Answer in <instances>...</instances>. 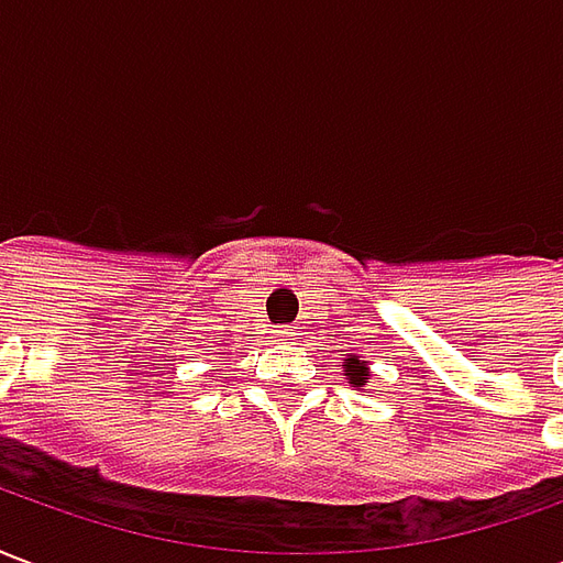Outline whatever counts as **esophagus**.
<instances>
[{
  "label": "esophagus",
  "instance_id": "1",
  "mask_svg": "<svg viewBox=\"0 0 563 563\" xmlns=\"http://www.w3.org/2000/svg\"><path fill=\"white\" fill-rule=\"evenodd\" d=\"M277 338H280V341H292L295 338V325H277Z\"/></svg>",
  "mask_w": 563,
  "mask_h": 563
}]
</instances>
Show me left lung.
I'll return each mask as SVG.
<instances>
[{"mask_svg": "<svg viewBox=\"0 0 563 563\" xmlns=\"http://www.w3.org/2000/svg\"><path fill=\"white\" fill-rule=\"evenodd\" d=\"M346 371H350L346 377L353 379V386H365V383H367V367L362 365L358 358H346Z\"/></svg>", "mask_w": 563, "mask_h": 563, "instance_id": "obj_1", "label": "left lung"}]
</instances>
